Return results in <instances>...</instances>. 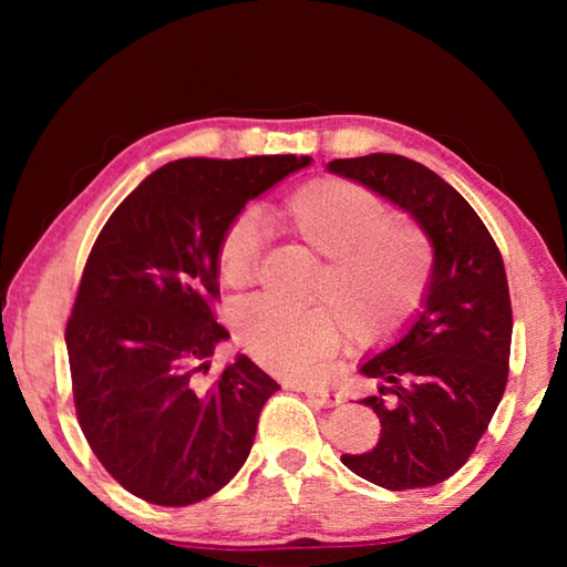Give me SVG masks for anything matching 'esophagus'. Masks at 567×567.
I'll use <instances>...</instances> for the list:
<instances>
[{
  "label": "esophagus",
  "instance_id": "obj_1",
  "mask_svg": "<svg viewBox=\"0 0 567 567\" xmlns=\"http://www.w3.org/2000/svg\"><path fill=\"white\" fill-rule=\"evenodd\" d=\"M297 390L305 392V395L318 402V405H324V408L340 405L338 392H332V390H328L324 385H307V382H305V385H297Z\"/></svg>",
  "mask_w": 567,
  "mask_h": 567
}]
</instances>
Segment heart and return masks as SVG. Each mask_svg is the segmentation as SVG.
<instances>
[{"mask_svg":"<svg viewBox=\"0 0 567 567\" xmlns=\"http://www.w3.org/2000/svg\"><path fill=\"white\" fill-rule=\"evenodd\" d=\"M285 215L315 252L328 257L318 295L329 302L285 307L265 297L235 310L243 348L275 375H318L342 344V321L358 338H380L415 310L430 275V245L415 225L388 219L378 195L348 179H315L287 199ZM262 219L245 209L219 237L217 272L243 287L255 270Z\"/></svg>","mask_w":567,"mask_h":567,"instance_id":"heart-1","label":"heart"}]
</instances>
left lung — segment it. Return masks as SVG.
Returning <instances> with one entry per match:
<instances>
[{"instance_id": "left-lung-1", "label": "left lung", "mask_w": 567, "mask_h": 567, "mask_svg": "<svg viewBox=\"0 0 567 567\" xmlns=\"http://www.w3.org/2000/svg\"><path fill=\"white\" fill-rule=\"evenodd\" d=\"M328 172L375 192L415 219L433 247L420 310L390 348L360 364L378 392V445L342 455L388 491L447 480L467 463L507 382L513 310L501 249L457 189L400 155L332 159Z\"/></svg>"}]
</instances>
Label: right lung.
<instances>
[{"instance_id":"obj_1","label":"right lung","mask_w":567,"mask_h":567,"mask_svg":"<svg viewBox=\"0 0 567 567\" xmlns=\"http://www.w3.org/2000/svg\"><path fill=\"white\" fill-rule=\"evenodd\" d=\"M310 162H169L114 209L92 247L64 334L76 420L104 470L142 501H205L252 450L280 385L247 354L203 382L229 338L213 315L217 245L247 203Z\"/></svg>"}]
</instances>
